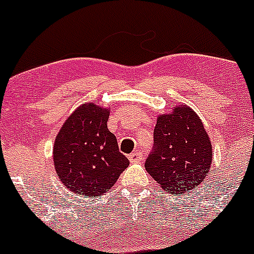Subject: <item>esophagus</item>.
<instances>
[{"label": "esophagus", "instance_id": "esophagus-1", "mask_svg": "<svg viewBox=\"0 0 254 254\" xmlns=\"http://www.w3.org/2000/svg\"><path fill=\"white\" fill-rule=\"evenodd\" d=\"M129 160L132 164H136V162H140L142 160V154L137 150V151L132 152V154L129 155Z\"/></svg>", "mask_w": 254, "mask_h": 254}]
</instances>
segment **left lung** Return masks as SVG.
<instances>
[{"instance_id": "8db88e82", "label": "left lung", "mask_w": 254, "mask_h": 254, "mask_svg": "<svg viewBox=\"0 0 254 254\" xmlns=\"http://www.w3.org/2000/svg\"><path fill=\"white\" fill-rule=\"evenodd\" d=\"M212 164V145L198 115L187 105L161 114L154 129V149L145 161L150 176L169 193L196 189Z\"/></svg>"}]
</instances>
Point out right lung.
<instances>
[{"mask_svg": "<svg viewBox=\"0 0 254 254\" xmlns=\"http://www.w3.org/2000/svg\"><path fill=\"white\" fill-rule=\"evenodd\" d=\"M109 109L87 103L78 107L56 136L57 176L73 193L102 196L129 166L117 137L108 129Z\"/></svg>", "mask_w": 254, "mask_h": 254, "instance_id": "obj_1", "label": "right lung"}]
</instances>
